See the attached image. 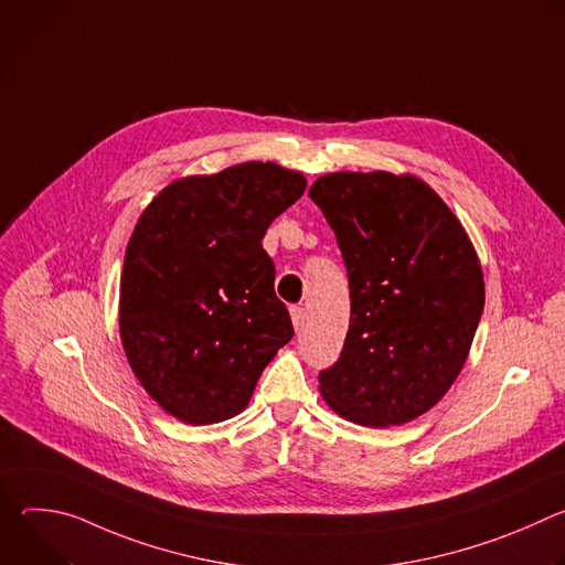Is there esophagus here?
<instances>
[{"mask_svg":"<svg viewBox=\"0 0 565 565\" xmlns=\"http://www.w3.org/2000/svg\"><path fill=\"white\" fill-rule=\"evenodd\" d=\"M290 317H292V324H295V329H297V331H299V329H303L306 310H303L301 306H292V308H290Z\"/></svg>","mask_w":565,"mask_h":565,"instance_id":"esophagus-1","label":"esophagus"}]
</instances>
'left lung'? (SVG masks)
Segmentation results:
<instances>
[{"instance_id": "1", "label": "left lung", "mask_w": 565, "mask_h": 565, "mask_svg": "<svg viewBox=\"0 0 565 565\" xmlns=\"http://www.w3.org/2000/svg\"><path fill=\"white\" fill-rule=\"evenodd\" d=\"M308 196L344 257L351 321L319 391L362 427L405 425L449 391L486 306L471 241L420 179L391 172L319 177Z\"/></svg>"}]
</instances>
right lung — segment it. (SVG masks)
<instances>
[{
  "mask_svg": "<svg viewBox=\"0 0 565 565\" xmlns=\"http://www.w3.org/2000/svg\"><path fill=\"white\" fill-rule=\"evenodd\" d=\"M303 190L299 172L250 160L179 179L140 214L120 277V338L142 388L174 418L241 414L290 342L262 238Z\"/></svg>",
  "mask_w": 565,
  "mask_h": 565,
  "instance_id": "right-lung-1",
  "label": "right lung"
}]
</instances>
